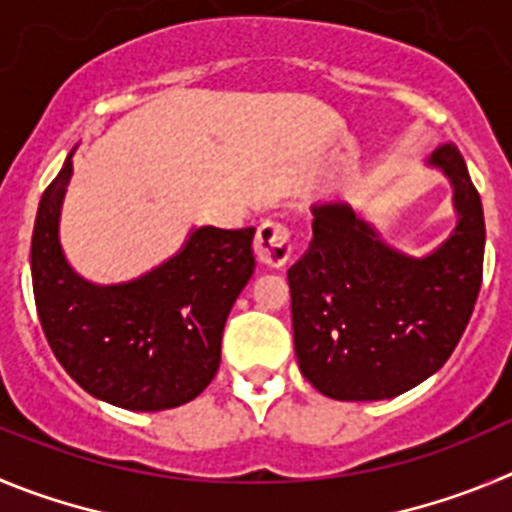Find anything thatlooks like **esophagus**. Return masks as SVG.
Returning a JSON list of instances; mask_svg holds the SVG:
<instances>
[{"label":"esophagus","mask_w":512,"mask_h":512,"mask_svg":"<svg viewBox=\"0 0 512 512\" xmlns=\"http://www.w3.org/2000/svg\"><path fill=\"white\" fill-rule=\"evenodd\" d=\"M255 255L262 265L283 267L293 255V239L285 224L265 222L257 227L255 234Z\"/></svg>","instance_id":"1"}]
</instances>
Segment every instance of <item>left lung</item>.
<instances>
[{
  "label": "left lung",
  "instance_id": "obj_1",
  "mask_svg": "<svg viewBox=\"0 0 512 512\" xmlns=\"http://www.w3.org/2000/svg\"><path fill=\"white\" fill-rule=\"evenodd\" d=\"M451 183L457 227L428 255L388 245L347 201L311 206L313 237L288 270L293 344L313 388L334 400H385L441 370L482 285L485 216L454 145L426 160Z\"/></svg>",
  "mask_w": 512,
  "mask_h": 512
}]
</instances>
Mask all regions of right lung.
Listing matches in <instances>:
<instances>
[{
    "mask_svg": "<svg viewBox=\"0 0 512 512\" xmlns=\"http://www.w3.org/2000/svg\"><path fill=\"white\" fill-rule=\"evenodd\" d=\"M73 147L45 188L32 232V290L48 344L89 395L127 411L188 403L214 380L234 301L255 273V227H193L181 250L140 278L99 285L68 265L61 209Z\"/></svg>",
    "mask_w": 512,
    "mask_h": 512,
    "instance_id": "obj_1",
    "label": "right lung"
}]
</instances>
